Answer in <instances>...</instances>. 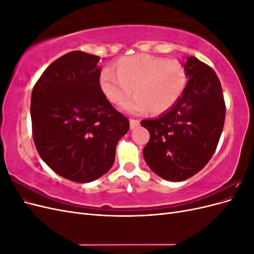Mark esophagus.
<instances>
[{"label":"esophagus","instance_id":"1","mask_svg":"<svg viewBox=\"0 0 254 254\" xmlns=\"http://www.w3.org/2000/svg\"><path fill=\"white\" fill-rule=\"evenodd\" d=\"M139 125H140L139 120H134V119L130 120V128H131V129H134L135 127H137Z\"/></svg>","mask_w":254,"mask_h":254}]
</instances>
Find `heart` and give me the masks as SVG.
I'll list each match as a JSON object with an SVG mask.
<instances>
[{"label":"heart","mask_w":254,"mask_h":254,"mask_svg":"<svg viewBox=\"0 0 254 254\" xmlns=\"http://www.w3.org/2000/svg\"><path fill=\"white\" fill-rule=\"evenodd\" d=\"M114 70L106 67L99 75V88L114 105L125 103L124 109L139 114L148 109L159 114L171 109L187 86V72L179 60L148 54L125 56L114 63Z\"/></svg>","instance_id":"heart-1"}]
</instances>
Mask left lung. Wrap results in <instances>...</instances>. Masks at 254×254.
Segmentation results:
<instances>
[{"mask_svg": "<svg viewBox=\"0 0 254 254\" xmlns=\"http://www.w3.org/2000/svg\"><path fill=\"white\" fill-rule=\"evenodd\" d=\"M190 78L171 110L144 120L150 139L143 156L150 170L168 181L190 178L207 164L224 129L226 104L213 68L191 56L184 64Z\"/></svg>", "mask_w": 254, "mask_h": 254, "instance_id": "8db88e82", "label": "left lung"}]
</instances>
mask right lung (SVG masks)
<instances>
[{
  "mask_svg": "<svg viewBox=\"0 0 254 254\" xmlns=\"http://www.w3.org/2000/svg\"><path fill=\"white\" fill-rule=\"evenodd\" d=\"M98 56L73 51L50 64L33 89L30 117L35 146L52 170L74 182L108 172L128 119L99 88Z\"/></svg>",
  "mask_w": 254,
  "mask_h": 254,
  "instance_id": "1",
  "label": "right lung"
}]
</instances>
